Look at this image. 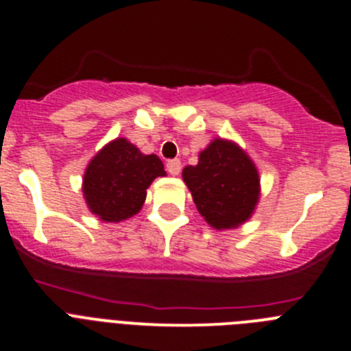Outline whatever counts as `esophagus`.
Here are the masks:
<instances>
[{"instance_id": "34e87169", "label": "esophagus", "mask_w": 351, "mask_h": 351, "mask_svg": "<svg viewBox=\"0 0 351 351\" xmlns=\"http://www.w3.org/2000/svg\"><path fill=\"white\" fill-rule=\"evenodd\" d=\"M166 169H168L169 175H180V171H182V161H180V159H169V161L166 162Z\"/></svg>"}]
</instances>
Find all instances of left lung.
<instances>
[{
    "label": "left lung",
    "mask_w": 351,
    "mask_h": 351,
    "mask_svg": "<svg viewBox=\"0 0 351 351\" xmlns=\"http://www.w3.org/2000/svg\"><path fill=\"white\" fill-rule=\"evenodd\" d=\"M202 217L215 229H229L251 217L260 197V178L251 159L234 143L215 139L183 169Z\"/></svg>",
    "instance_id": "8db88e82"
}]
</instances>
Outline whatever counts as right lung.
I'll list each match as a JSON object with an SVG mask.
<instances>
[{
	"instance_id": "right-lung-1",
	"label": "right lung",
	"mask_w": 351,
	"mask_h": 351,
	"mask_svg": "<svg viewBox=\"0 0 351 351\" xmlns=\"http://www.w3.org/2000/svg\"><path fill=\"white\" fill-rule=\"evenodd\" d=\"M165 175L158 156H146L127 139H115L88 165L83 180L84 198L101 221H123L141 210L147 186L156 176Z\"/></svg>"
}]
</instances>
